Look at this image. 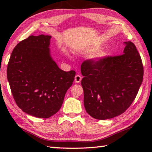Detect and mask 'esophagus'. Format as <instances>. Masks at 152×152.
Segmentation results:
<instances>
[{"mask_svg":"<svg viewBox=\"0 0 152 152\" xmlns=\"http://www.w3.org/2000/svg\"><path fill=\"white\" fill-rule=\"evenodd\" d=\"M82 76H80V75H76V76H75V78H74V81H75V82L76 83H80V82H81V80H82Z\"/></svg>","mask_w":152,"mask_h":152,"instance_id":"esophagus-1","label":"esophagus"}]
</instances>
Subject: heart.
<instances>
[{"mask_svg": "<svg viewBox=\"0 0 152 152\" xmlns=\"http://www.w3.org/2000/svg\"><path fill=\"white\" fill-rule=\"evenodd\" d=\"M99 49V46H93V47H91V48H87L84 50V52L86 53H93V52H95V51H97ZM107 56V54H106V51H103V50H101L98 51L97 53H96L95 56L93 57V59H94L95 61H100L102 60L103 59H104V58Z\"/></svg>", "mask_w": 152, "mask_h": 152, "instance_id": "1", "label": "heart"}]
</instances>
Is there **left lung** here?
<instances>
[{"instance_id": "left-lung-1", "label": "left lung", "mask_w": 152, "mask_h": 152, "mask_svg": "<svg viewBox=\"0 0 152 152\" xmlns=\"http://www.w3.org/2000/svg\"><path fill=\"white\" fill-rule=\"evenodd\" d=\"M125 44L121 56L82 64L83 104L93 118L107 119L123 114L139 90L144 74L141 57L132 42Z\"/></svg>"}]
</instances>
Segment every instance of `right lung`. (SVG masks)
<instances>
[{
    "instance_id": "1",
    "label": "right lung",
    "mask_w": 152,
    "mask_h": 152,
    "mask_svg": "<svg viewBox=\"0 0 152 152\" xmlns=\"http://www.w3.org/2000/svg\"><path fill=\"white\" fill-rule=\"evenodd\" d=\"M51 37H28L14 48L7 67L14 99L24 112L39 118L56 114L76 72L60 69L50 53Z\"/></svg>"
}]
</instances>
